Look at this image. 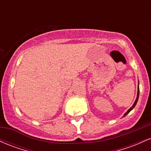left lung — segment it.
Wrapping results in <instances>:
<instances>
[{
  "label": "left lung",
  "instance_id": "left-lung-1",
  "mask_svg": "<svg viewBox=\"0 0 151 151\" xmlns=\"http://www.w3.org/2000/svg\"><path fill=\"white\" fill-rule=\"evenodd\" d=\"M138 97H139V84H138V93H137V97H136V101H135V102H134V104H133V106H131V108H130V109H129V110H128V111H126V113H125V114H124V116H126V115H127V114H129V112H130V111H131V110H132V109H133V108H134V107H135V106H136V104H137V101H138Z\"/></svg>",
  "mask_w": 151,
  "mask_h": 151
}]
</instances>
